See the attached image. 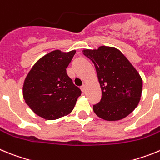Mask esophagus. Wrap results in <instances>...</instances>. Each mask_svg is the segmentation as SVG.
Returning <instances> with one entry per match:
<instances>
[{
    "label": "esophagus",
    "mask_w": 160,
    "mask_h": 160,
    "mask_svg": "<svg viewBox=\"0 0 160 160\" xmlns=\"http://www.w3.org/2000/svg\"><path fill=\"white\" fill-rule=\"evenodd\" d=\"M81 90L83 93L86 92V90H87V87H86V85H82V86Z\"/></svg>",
    "instance_id": "esophagus-1"
}]
</instances>
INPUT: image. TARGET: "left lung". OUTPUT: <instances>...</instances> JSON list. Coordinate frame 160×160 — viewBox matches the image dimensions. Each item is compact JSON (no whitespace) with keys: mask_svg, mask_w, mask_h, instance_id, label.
I'll list each match as a JSON object with an SVG mask.
<instances>
[{"mask_svg":"<svg viewBox=\"0 0 160 160\" xmlns=\"http://www.w3.org/2000/svg\"><path fill=\"white\" fill-rule=\"evenodd\" d=\"M82 53L94 63L102 90L101 101L93 107L97 116L118 121L129 115L142 95V80L136 69L114 47L102 46Z\"/></svg>","mask_w":160,"mask_h":160,"instance_id":"left-lung-1","label":"left lung"}]
</instances>
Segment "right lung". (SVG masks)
Listing matches in <instances>:
<instances>
[{
  "label": "right lung",
  "instance_id": "obj_1",
  "mask_svg": "<svg viewBox=\"0 0 160 160\" xmlns=\"http://www.w3.org/2000/svg\"><path fill=\"white\" fill-rule=\"evenodd\" d=\"M76 50L56 49L44 55L33 65L23 84L25 102L38 116L54 120L73 111L80 89L66 73Z\"/></svg>",
  "mask_w": 160,
  "mask_h": 160
}]
</instances>
